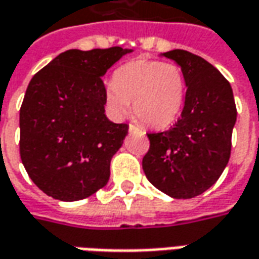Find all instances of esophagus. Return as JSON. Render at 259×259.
<instances>
[{
	"instance_id": "34e87169",
	"label": "esophagus",
	"mask_w": 259,
	"mask_h": 259,
	"mask_svg": "<svg viewBox=\"0 0 259 259\" xmlns=\"http://www.w3.org/2000/svg\"><path fill=\"white\" fill-rule=\"evenodd\" d=\"M129 132L132 133V132H142V130H140V127L135 126V124H129Z\"/></svg>"
}]
</instances>
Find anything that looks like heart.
I'll return each instance as SVG.
<instances>
[{
  "label": "heart",
  "instance_id": "1",
  "mask_svg": "<svg viewBox=\"0 0 259 259\" xmlns=\"http://www.w3.org/2000/svg\"><path fill=\"white\" fill-rule=\"evenodd\" d=\"M185 94V77L180 66L139 59L113 73L112 84L105 88V101L112 116H126L132 102L136 117L147 126L162 129L180 116Z\"/></svg>",
  "mask_w": 259,
  "mask_h": 259
}]
</instances>
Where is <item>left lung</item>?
<instances>
[{"label": "left lung", "instance_id": "8db88e82", "mask_svg": "<svg viewBox=\"0 0 259 259\" xmlns=\"http://www.w3.org/2000/svg\"><path fill=\"white\" fill-rule=\"evenodd\" d=\"M161 56L181 67L185 104L171 129L147 135L150 150L143 169L161 192L191 199L207 191L229 162L236 104L230 82L205 59L180 49Z\"/></svg>", "mask_w": 259, "mask_h": 259}]
</instances>
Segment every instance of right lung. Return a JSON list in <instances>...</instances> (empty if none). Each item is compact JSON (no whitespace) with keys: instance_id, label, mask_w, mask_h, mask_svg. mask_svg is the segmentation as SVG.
Returning a JSON list of instances; mask_svg holds the SVG:
<instances>
[{"instance_id":"add662e5","label":"right lung","mask_w":259,"mask_h":259,"mask_svg":"<svg viewBox=\"0 0 259 259\" xmlns=\"http://www.w3.org/2000/svg\"><path fill=\"white\" fill-rule=\"evenodd\" d=\"M132 52L71 49L30 79L19 112V150L30 180L49 196L74 202L108 184L129 124L105 115L102 77Z\"/></svg>"}]
</instances>
